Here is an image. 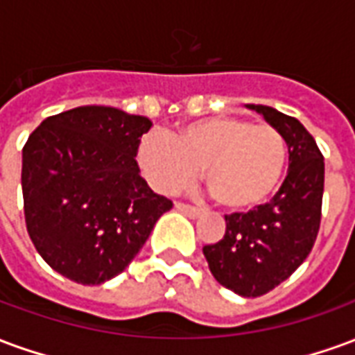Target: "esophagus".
I'll list each match as a JSON object with an SVG mask.
<instances>
[{
    "instance_id": "obj_1",
    "label": "esophagus",
    "mask_w": 355,
    "mask_h": 355,
    "mask_svg": "<svg viewBox=\"0 0 355 355\" xmlns=\"http://www.w3.org/2000/svg\"><path fill=\"white\" fill-rule=\"evenodd\" d=\"M175 207L178 209V211H182L186 216H190V218H198V216H201V209L198 207H192V205H186V203H177Z\"/></svg>"
}]
</instances>
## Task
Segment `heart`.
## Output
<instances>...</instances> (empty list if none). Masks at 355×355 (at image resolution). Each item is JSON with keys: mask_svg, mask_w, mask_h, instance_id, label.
Wrapping results in <instances>:
<instances>
[{"mask_svg": "<svg viewBox=\"0 0 355 355\" xmlns=\"http://www.w3.org/2000/svg\"><path fill=\"white\" fill-rule=\"evenodd\" d=\"M137 162L157 192L184 190L203 171L209 193L228 211L259 207L275 192L287 165V140L274 125L216 116L182 125L175 137L146 132Z\"/></svg>", "mask_w": 355, "mask_h": 355, "instance_id": "obj_1", "label": "heart"}]
</instances>
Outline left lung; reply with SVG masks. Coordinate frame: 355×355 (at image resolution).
<instances>
[{
  "instance_id": "obj_1",
  "label": "left lung",
  "mask_w": 355,
  "mask_h": 355,
  "mask_svg": "<svg viewBox=\"0 0 355 355\" xmlns=\"http://www.w3.org/2000/svg\"><path fill=\"white\" fill-rule=\"evenodd\" d=\"M287 140L289 171L270 203L226 215V234L203 247L209 270L241 297L266 295L310 254L321 223L325 163L320 148L297 117L262 104H247Z\"/></svg>"
}]
</instances>
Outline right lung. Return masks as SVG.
<instances>
[{"label":"right lung","instance_id":"right-lung-1","mask_svg":"<svg viewBox=\"0 0 355 355\" xmlns=\"http://www.w3.org/2000/svg\"><path fill=\"white\" fill-rule=\"evenodd\" d=\"M152 121L110 106L43 119L22 148L30 239L53 270L81 285L121 274L173 207L140 177L137 150Z\"/></svg>","mask_w":355,"mask_h":355}]
</instances>
